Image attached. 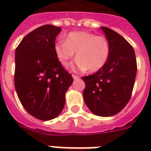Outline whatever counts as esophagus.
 Wrapping results in <instances>:
<instances>
[{
	"mask_svg": "<svg viewBox=\"0 0 151 151\" xmlns=\"http://www.w3.org/2000/svg\"><path fill=\"white\" fill-rule=\"evenodd\" d=\"M73 79H78L79 78V77L78 76H76V75H73Z\"/></svg>",
	"mask_w": 151,
	"mask_h": 151,
	"instance_id": "34e87169",
	"label": "esophagus"
}]
</instances>
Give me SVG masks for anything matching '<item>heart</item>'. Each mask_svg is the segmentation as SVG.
<instances>
[{
    "label": "heart",
    "instance_id": "obj_1",
    "mask_svg": "<svg viewBox=\"0 0 151 151\" xmlns=\"http://www.w3.org/2000/svg\"><path fill=\"white\" fill-rule=\"evenodd\" d=\"M55 53L60 64L66 66L76 52L73 69L96 72L107 63L110 53V44L103 35L87 31L71 32L66 41H59L54 46Z\"/></svg>",
    "mask_w": 151,
    "mask_h": 151
}]
</instances>
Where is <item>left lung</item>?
<instances>
[{
  "mask_svg": "<svg viewBox=\"0 0 151 151\" xmlns=\"http://www.w3.org/2000/svg\"><path fill=\"white\" fill-rule=\"evenodd\" d=\"M100 28L109 42L110 53L101 69L82 78L86 84L83 99L92 113L111 116L129 101L136 78V56L133 47L120 35L110 28Z\"/></svg>",
  "mask_w": 151,
  "mask_h": 151,
  "instance_id": "left-lung-1",
  "label": "left lung"
}]
</instances>
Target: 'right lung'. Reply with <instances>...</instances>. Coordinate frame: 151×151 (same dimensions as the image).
<instances>
[{
    "instance_id": "right-lung-1",
    "label": "right lung",
    "mask_w": 151,
    "mask_h": 151,
    "mask_svg": "<svg viewBox=\"0 0 151 151\" xmlns=\"http://www.w3.org/2000/svg\"><path fill=\"white\" fill-rule=\"evenodd\" d=\"M60 31V27L43 25L27 35L15 51L17 95L26 111L41 120H52L60 114L73 81L54 50Z\"/></svg>"
}]
</instances>
